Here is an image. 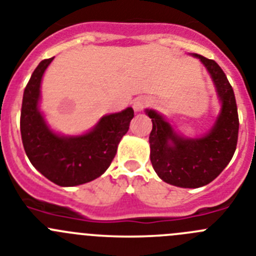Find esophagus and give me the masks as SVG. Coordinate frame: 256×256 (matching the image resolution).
<instances>
[{
	"mask_svg": "<svg viewBox=\"0 0 256 256\" xmlns=\"http://www.w3.org/2000/svg\"><path fill=\"white\" fill-rule=\"evenodd\" d=\"M150 104V100L146 98V96H138L132 100V108L135 112L142 111L145 107H148Z\"/></svg>",
	"mask_w": 256,
	"mask_h": 256,
	"instance_id": "1",
	"label": "esophagus"
}]
</instances>
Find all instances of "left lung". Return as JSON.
<instances>
[{
	"label": "left lung",
	"mask_w": 256,
	"mask_h": 256,
	"mask_svg": "<svg viewBox=\"0 0 256 256\" xmlns=\"http://www.w3.org/2000/svg\"><path fill=\"white\" fill-rule=\"evenodd\" d=\"M191 56L206 66L220 102L210 130L200 138H186L160 112L145 110L153 124L149 144L154 171L164 182L185 188H202L220 176L234 156L238 136L236 100L226 74L213 60L196 54Z\"/></svg>",
	"instance_id": "obj_1"
}]
</instances>
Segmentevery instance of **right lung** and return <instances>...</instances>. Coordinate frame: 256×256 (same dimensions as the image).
I'll return each instance as SVG.
<instances>
[{
	"instance_id": "right-lung-1",
	"label": "right lung",
	"mask_w": 256,
	"mask_h": 256,
	"mask_svg": "<svg viewBox=\"0 0 256 256\" xmlns=\"http://www.w3.org/2000/svg\"><path fill=\"white\" fill-rule=\"evenodd\" d=\"M54 58L43 60L32 74L22 96L20 131L25 153L36 170L56 185L70 188L90 182L104 174L128 132L134 110L128 107L104 114L82 135L54 131L39 108L43 75Z\"/></svg>"
}]
</instances>
